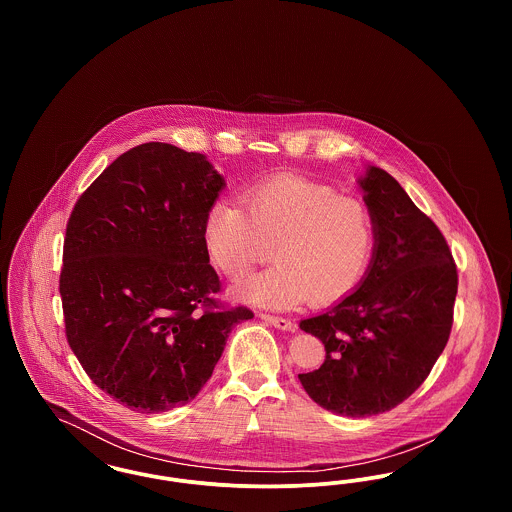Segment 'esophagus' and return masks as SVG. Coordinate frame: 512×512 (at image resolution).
<instances>
[{"mask_svg":"<svg viewBox=\"0 0 512 512\" xmlns=\"http://www.w3.org/2000/svg\"><path fill=\"white\" fill-rule=\"evenodd\" d=\"M259 317L263 318L265 322H268L270 326L278 328V330H286V332L295 330V324H293L292 320H288V318L274 317V315H267V313H261Z\"/></svg>","mask_w":512,"mask_h":512,"instance_id":"esophagus-1","label":"esophagus"}]
</instances>
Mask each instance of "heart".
<instances>
[{
    "label": "heart",
    "instance_id": "heart-1",
    "mask_svg": "<svg viewBox=\"0 0 512 512\" xmlns=\"http://www.w3.org/2000/svg\"><path fill=\"white\" fill-rule=\"evenodd\" d=\"M244 205L220 197L203 228L211 261L230 280L265 263L274 247L278 263L244 282L236 290L240 299L270 309H293L307 299L324 305L365 278L376 222L363 199L280 174L245 190Z\"/></svg>",
    "mask_w": 512,
    "mask_h": 512
}]
</instances>
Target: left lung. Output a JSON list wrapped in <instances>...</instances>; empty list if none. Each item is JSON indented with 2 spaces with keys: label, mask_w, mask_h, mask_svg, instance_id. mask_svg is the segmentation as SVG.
<instances>
[{
  "label": "left lung",
  "mask_w": 512,
  "mask_h": 512,
  "mask_svg": "<svg viewBox=\"0 0 512 512\" xmlns=\"http://www.w3.org/2000/svg\"><path fill=\"white\" fill-rule=\"evenodd\" d=\"M376 247L357 290L301 330L324 343L299 382L322 409L353 418L386 413L426 380L453 326L457 267L438 226L384 169L359 180Z\"/></svg>",
  "instance_id": "left-lung-1"
}]
</instances>
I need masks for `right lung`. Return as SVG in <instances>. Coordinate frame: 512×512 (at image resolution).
Segmentation results:
<instances>
[{"mask_svg": "<svg viewBox=\"0 0 512 512\" xmlns=\"http://www.w3.org/2000/svg\"><path fill=\"white\" fill-rule=\"evenodd\" d=\"M224 186L205 155L149 142L74 205L59 280L67 340L90 380L132 411L192 401L232 328L253 318L213 299L203 228Z\"/></svg>", "mask_w": 512, "mask_h": 512, "instance_id": "right-lung-1", "label": "right lung"}]
</instances>
